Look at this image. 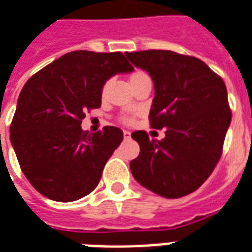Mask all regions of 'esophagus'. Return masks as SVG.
<instances>
[{
    "label": "esophagus",
    "mask_w": 252,
    "mask_h": 252,
    "mask_svg": "<svg viewBox=\"0 0 252 252\" xmlns=\"http://www.w3.org/2000/svg\"><path fill=\"white\" fill-rule=\"evenodd\" d=\"M123 135H124V139H126V140H129V139H131V132L129 131H124L123 132Z\"/></svg>",
    "instance_id": "esophagus-1"
}]
</instances>
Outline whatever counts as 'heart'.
I'll return each instance as SVG.
<instances>
[{
  "instance_id": "obj_1",
  "label": "heart",
  "mask_w": 252,
  "mask_h": 252,
  "mask_svg": "<svg viewBox=\"0 0 252 252\" xmlns=\"http://www.w3.org/2000/svg\"><path fill=\"white\" fill-rule=\"evenodd\" d=\"M147 79H150V76L145 73L144 70H135V72H132L131 76H129L131 85H133V84H136V83H139V81H141V80H147ZM109 84H111V81H107V83L102 85V88H101L102 97H105V96H107L108 88H109ZM123 121H124V123H126V124H129V123H132V119L131 117H124V119H123Z\"/></svg>"
}]
</instances>
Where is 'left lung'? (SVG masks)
Returning a JSON list of instances; mask_svg holds the SVG:
<instances>
[{
	"instance_id": "left-lung-1",
	"label": "left lung",
	"mask_w": 252,
	"mask_h": 252,
	"mask_svg": "<svg viewBox=\"0 0 252 252\" xmlns=\"http://www.w3.org/2000/svg\"><path fill=\"white\" fill-rule=\"evenodd\" d=\"M126 56L154 81L151 126L165 129L161 140H151L145 131L132 133L140 145L132 175L160 196H186L206 182L220 159L231 123L224 81L202 60L172 50Z\"/></svg>"
}]
</instances>
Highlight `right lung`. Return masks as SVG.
Here are the masks:
<instances>
[{
  "instance_id": "1",
  "label": "right lung",
  "mask_w": 252,
  "mask_h": 252,
  "mask_svg": "<svg viewBox=\"0 0 252 252\" xmlns=\"http://www.w3.org/2000/svg\"><path fill=\"white\" fill-rule=\"evenodd\" d=\"M121 52L74 50L33 74L10 124V141L29 183L48 199L74 202L97 187L104 165L123 141L117 126L81 129L85 112L101 107V88L129 73Z\"/></svg>"
}]
</instances>
